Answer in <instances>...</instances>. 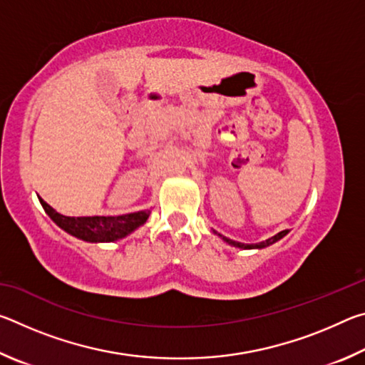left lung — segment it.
<instances>
[{"instance_id": "1", "label": "left lung", "mask_w": 365, "mask_h": 365, "mask_svg": "<svg viewBox=\"0 0 365 365\" xmlns=\"http://www.w3.org/2000/svg\"><path fill=\"white\" fill-rule=\"evenodd\" d=\"M287 233H288V230H283V232H280V233H277L275 237H272V238H269V240H265V242L259 243V245H243V243L233 242V240H230V238H225V237H222V235H219V237L224 238L228 245H233V246H238V248H245V250H248V248H265V246H269V245H272V243L279 242V240H280V238H283V237H285Z\"/></svg>"}]
</instances>
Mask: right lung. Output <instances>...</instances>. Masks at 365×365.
Instances as JSON below:
<instances>
[{
	"label": "right lung",
	"instance_id": "obj_1",
	"mask_svg": "<svg viewBox=\"0 0 365 365\" xmlns=\"http://www.w3.org/2000/svg\"><path fill=\"white\" fill-rule=\"evenodd\" d=\"M40 202L49 217L56 222L63 230L80 240H85V242L93 243L115 242V240L123 238L137 227L143 225L151 212L146 209V211L117 215V217H103V215H95V217H66V215L54 211L41 197Z\"/></svg>",
	"mask_w": 365,
	"mask_h": 365
}]
</instances>
